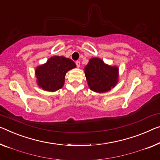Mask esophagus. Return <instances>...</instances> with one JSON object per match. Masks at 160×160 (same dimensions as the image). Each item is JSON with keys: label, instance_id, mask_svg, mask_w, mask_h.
I'll use <instances>...</instances> for the list:
<instances>
[{"label": "esophagus", "instance_id": "1", "mask_svg": "<svg viewBox=\"0 0 160 160\" xmlns=\"http://www.w3.org/2000/svg\"><path fill=\"white\" fill-rule=\"evenodd\" d=\"M75 64H76V65H77L78 68H80V61H76Z\"/></svg>", "mask_w": 160, "mask_h": 160}]
</instances>
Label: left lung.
<instances>
[{"instance_id": "8db88e82", "label": "left lung", "mask_w": 160, "mask_h": 160, "mask_svg": "<svg viewBox=\"0 0 160 160\" xmlns=\"http://www.w3.org/2000/svg\"><path fill=\"white\" fill-rule=\"evenodd\" d=\"M85 75L90 90L104 92L114 88L118 82V69L109 66L99 58H91L85 68Z\"/></svg>"}]
</instances>
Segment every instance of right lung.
I'll return each mask as SVG.
<instances>
[{"mask_svg":"<svg viewBox=\"0 0 160 160\" xmlns=\"http://www.w3.org/2000/svg\"><path fill=\"white\" fill-rule=\"evenodd\" d=\"M76 68L70 59L54 56L35 70L38 85L46 91L54 92L62 88L68 71Z\"/></svg>","mask_w":160,"mask_h":160,"instance_id":"obj_1","label":"right lung"}]
</instances>
